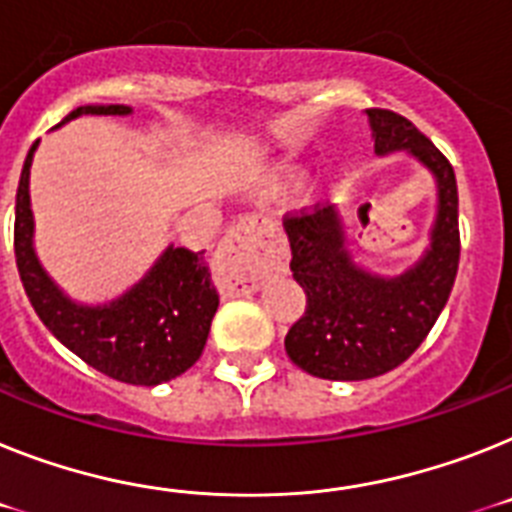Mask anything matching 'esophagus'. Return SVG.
Masks as SVG:
<instances>
[{
	"label": "esophagus",
	"mask_w": 512,
	"mask_h": 512,
	"mask_svg": "<svg viewBox=\"0 0 512 512\" xmlns=\"http://www.w3.org/2000/svg\"><path fill=\"white\" fill-rule=\"evenodd\" d=\"M268 236L255 216H244L226 231L216 252V273L229 296H244L260 289L268 263Z\"/></svg>",
	"instance_id": "esophagus-1"
}]
</instances>
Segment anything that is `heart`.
I'll list each match as a JSON object with an SVG mask.
<instances>
[{
  "instance_id": "heart-1",
  "label": "heart",
  "mask_w": 512,
  "mask_h": 512,
  "mask_svg": "<svg viewBox=\"0 0 512 512\" xmlns=\"http://www.w3.org/2000/svg\"><path fill=\"white\" fill-rule=\"evenodd\" d=\"M299 184H302V174L286 171V174L276 176V179L265 187V192H268L270 197H283V195H289V192H294Z\"/></svg>"
}]
</instances>
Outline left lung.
<instances>
[{
    "instance_id": "obj_1",
    "label": "left lung",
    "mask_w": 512,
    "mask_h": 512,
    "mask_svg": "<svg viewBox=\"0 0 512 512\" xmlns=\"http://www.w3.org/2000/svg\"><path fill=\"white\" fill-rule=\"evenodd\" d=\"M367 119L377 156L409 153L435 176L437 216L429 247L401 276L354 263L336 205L283 218L291 273L307 294V309L283 343L296 367L322 380H369L406 362L448 304L461 257L458 187L448 158L395 111L367 109Z\"/></svg>"
}]
</instances>
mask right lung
I'll list each match as a JSON object with an SVG mask.
<instances>
[{"instance_id":"1","label":"right lung","mask_w":512,"mask_h":512,"mask_svg":"<svg viewBox=\"0 0 512 512\" xmlns=\"http://www.w3.org/2000/svg\"><path fill=\"white\" fill-rule=\"evenodd\" d=\"M85 114L127 117L132 109L124 103H88L70 111L57 127ZM36 148L38 140L28 150L15 197V260L36 315L72 354L119 382L153 388L187 372L203 354L218 309L203 252L169 244L153 268L117 299L75 302L46 273L33 247L30 166Z\"/></svg>"}]
</instances>
